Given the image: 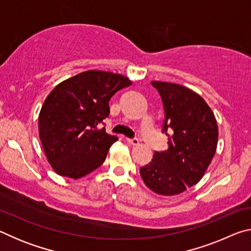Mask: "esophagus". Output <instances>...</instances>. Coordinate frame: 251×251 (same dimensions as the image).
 Returning <instances> with one entry per match:
<instances>
[{
	"mask_svg": "<svg viewBox=\"0 0 251 251\" xmlns=\"http://www.w3.org/2000/svg\"><path fill=\"white\" fill-rule=\"evenodd\" d=\"M127 142H128V144H130V145L137 146L139 144V139L138 138H127Z\"/></svg>",
	"mask_w": 251,
	"mask_h": 251,
	"instance_id": "34e87169",
	"label": "esophagus"
}]
</instances>
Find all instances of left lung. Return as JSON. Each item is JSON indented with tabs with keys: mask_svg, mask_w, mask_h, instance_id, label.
Here are the masks:
<instances>
[{
	"mask_svg": "<svg viewBox=\"0 0 251 251\" xmlns=\"http://www.w3.org/2000/svg\"><path fill=\"white\" fill-rule=\"evenodd\" d=\"M165 109L163 131H169L168 150L155 151L141 168L145 185L161 196H174L196 185L214 158L218 125L214 113L197 93L182 85L152 80Z\"/></svg>",
	"mask_w": 251,
	"mask_h": 251,
	"instance_id": "left-lung-1",
	"label": "left lung"
}]
</instances>
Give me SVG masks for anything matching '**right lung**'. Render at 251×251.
Masks as SVG:
<instances>
[{"label":"right lung","instance_id":"1","mask_svg":"<svg viewBox=\"0 0 251 251\" xmlns=\"http://www.w3.org/2000/svg\"><path fill=\"white\" fill-rule=\"evenodd\" d=\"M129 85L121 74L86 71L55 86L39 115L40 139L55 173L77 179L104 163L117 137L100 125L112 96Z\"/></svg>","mask_w":251,"mask_h":251}]
</instances>
